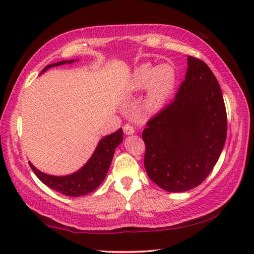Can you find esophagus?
I'll use <instances>...</instances> for the list:
<instances>
[{
  "mask_svg": "<svg viewBox=\"0 0 254 254\" xmlns=\"http://www.w3.org/2000/svg\"><path fill=\"white\" fill-rule=\"evenodd\" d=\"M123 131L127 135H130V134H133V133H134V127H133L131 124H126V126L123 127Z\"/></svg>",
  "mask_w": 254,
  "mask_h": 254,
  "instance_id": "obj_1",
  "label": "esophagus"
}]
</instances>
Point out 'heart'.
<instances>
[{"mask_svg":"<svg viewBox=\"0 0 254 254\" xmlns=\"http://www.w3.org/2000/svg\"><path fill=\"white\" fill-rule=\"evenodd\" d=\"M176 85L175 68L169 64L154 67L144 64L137 67L131 79L132 91H142L148 88L145 107L149 111H157L165 104L173 93Z\"/></svg>","mask_w":254,"mask_h":254,"instance_id":"b5f03b06","label":"heart"}]
</instances>
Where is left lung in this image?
I'll return each mask as SVG.
<instances>
[{"instance_id":"8db88e82","label":"left lung","mask_w":254,"mask_h":254,"mask_svg":"<svg viewBox=\"0 0 254 254\" xmlns=\"http://www.w3.org/2000/svg\"><path fill=\"white\" fill-rule=\"evenodd\" d=\"M175 100L142 132L144 168L167 191L195 188L207 178L224 147L227 115L220 84L206 64L188 56Z\"/></svg>"}]
</instances>
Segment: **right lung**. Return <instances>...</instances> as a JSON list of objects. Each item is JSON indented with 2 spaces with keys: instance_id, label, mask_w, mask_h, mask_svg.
Segmentation results:
<instances>
[{
  "instance_id": "right-lung-1",
  "label": "right lung",
  "mask_w": 254,
  "mask_h": 254,
  "mask_svg": "<svg viewBox=\"0 0 254 254\" xmlns=\"http://www.w3.org/2000/svg\"><path fill=\"white\" fill-rule=\"evenodd\" d=\"M74 60H64L53 65H48L44 70L45 71L50 67L64 65L66 63H72ZM123 140V131L122 128H119L113 134H110L100 141L95 152L93 153L92 158L89 159L87 163L79 169L77 173L68 176H63V177H57V176H50L41 173V171L34 168L32 163H30V167L38 178L42 183L47 185L49 188L54 190L62 192L63 195L78 197L86 194H89L95 190L100 186L109 170L115 148L122 142Z\"/></svg>"
}]
</instances>
